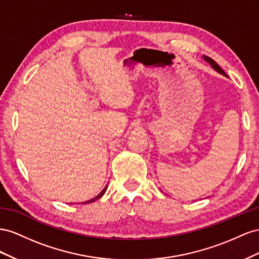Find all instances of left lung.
<instances>
[{"instance_id": "left-lung-1", "label": "left lung", "mask_w": 259, "mask_h": 259, "mask_svg": "<svg viewBox=\"0 0 259 259\" xmlns=\"http://www.w3.org/2000/svg\"><path fill=\"white\" fill-rule=\"evenodd\" d=\"M204 57V60L206 61V62H208L210 65H211V67L215 69L216 71H218L219 73H221V75H224V76H227V73L223 70V68L220 67V66L212 60V58H210V57H208V56H203Z\"/></svg>"}]
</instances>
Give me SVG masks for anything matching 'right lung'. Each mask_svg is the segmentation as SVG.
Masks as SVG:
<instances>
[{"label": "right lung", "mask_w": 259, "mask_h": 259, "mask_svg": "<svg viewBox=\"0 0 259 259\" xmlns=\"http://www.w3.org/2000/svg\"><path fill=\"white\" fill-rule=\"evenodd\" d=\"M106 189H107V186L104 188V190H103L102 192H101V193L98 195V196H95L94 198H92V199H90V201H87V202H84L83 204H88V203H92V202H94V201H97V199H99L103 194H104L105 193V191H106Z\"/></svg>", "instance_id": "add662e5"}]
</instances>
